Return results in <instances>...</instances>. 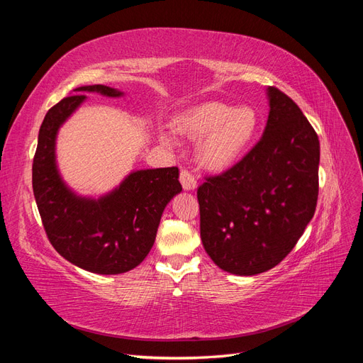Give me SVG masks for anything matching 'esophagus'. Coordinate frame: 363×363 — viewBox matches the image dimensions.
I'll return each instance as SVG.
<instances>
[{
    "label": "esophagus",
    "instance_id": "esophagus-1",
    "mask_svg": "<svg viewBox=\"0 0 363 363\" xmlns=\"http://www.w3.org/2000/svg\"><path fill=\"white\" fill-rule=\"evenodd\" d=\"M180 183L184 191H194L196 188V180L192 175V172H189L188 169H183L180 172Z\"/></svg>",
    "mask_w": 363,
    "mask_h": 363
}]
</instances>
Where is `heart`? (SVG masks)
Returning <instances> with one entry per match:
<instances>
[{"mask_svg":"<svg viewBox=\"0 0 363 363\" xmlns=\"http://www.w3.org/2000/svg\"><path fill=\"white\" fill-rule=\"evenodd\" d=\"M260 118L255 107H233L221 101H206L174 119L179 133L194 140L203 138L199 145V159L212 171L228 169L245 155L259 130ZM163 145H172L169 133H160Z\"/></svg>","mask_w":363,"mask_h":363,"instance_id":"heart-1","label":"heart"}]
</instances>
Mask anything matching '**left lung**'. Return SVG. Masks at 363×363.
<instances>
[{"label":"left lung","instance_id":"8db88e82","mask_svg":"<svg viewBox=\"0 0 363 363\" xmlns=\"http://www.w3.org/2000/svg\"><path fill=\"white\" fill-rule=\"evenodd\" d=\"M269 115L257 144L199 188L203 247L216 265L256 276L286 257L313 218L320 140L300 107L267 89Z\"/></svg>","mask_w":363,"mask_h":363}]
</instances>
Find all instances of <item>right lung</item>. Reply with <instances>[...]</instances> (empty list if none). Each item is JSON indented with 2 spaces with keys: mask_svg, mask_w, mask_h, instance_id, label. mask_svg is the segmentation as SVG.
<instances>
[{
  "mask_svg": "<svg viewBox=\"0 0 363 363\" xmlns=\"http://www.w3.org/2000/svg\"><path fill=\"white\" fill-rule=\"evenodd\" d=\"M43 118L33 160V192L51 245L75 267L103 276L136 268L155 245L164 207L182 192L179 169L131 171L98 199L75 194L62 179L56 160L60 127L87 92L119 98L124 92L104 84L80 86Z\"/></svg>",
  "mask_w": 363,
  "mask_h": 363,
  "instance_id": "add662e5",
  "label": "right lung"
}]
</instances>
